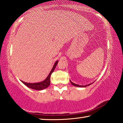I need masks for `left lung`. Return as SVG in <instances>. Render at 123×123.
<instances>
[{"mask_svg": "<svg viewBox=\"0 0 123 123\" xmlns=\"http://www.w3.org/2000/svg\"><path fill=\"white\" fill-rule=\"evenodd\" d=\"M70 82H71V83L72 84V85H74V86H77V87H86V86H89V85H90V84H88V85H78V84H74V83H73V82H72V81L70 80Z\"/></svg>", "mask_w": 123, "mask_h": 123, "instance_id": "8db88e82", "label": "left lung"}]
</instances>
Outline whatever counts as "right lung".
<instances>
[{
  "instance_id": "add662e5",
  "label": "right lung",
  "mask_w": 123,
  "mask_h": 123,
  "mask_svg": "<svg viewBox=\"0 0 123 123\" xmlns=\"http://www.w3.org/2000/svg\"><path fill=\"white\" fill-rule=\"evenodd\" d=\"M58 63V61L55 62L54 65L52 67L51 71H50L49 74L48 75L47 78L44 80V81H41L39 83H26L25 81H23L21 80L22 82L25 85H26L27 87H30L31 89L37 90H42L44 89L47 88V87L49 86L50 84V76H51L52 72L54 71L56 65Z\"/></svg>"
}]
</instances>
